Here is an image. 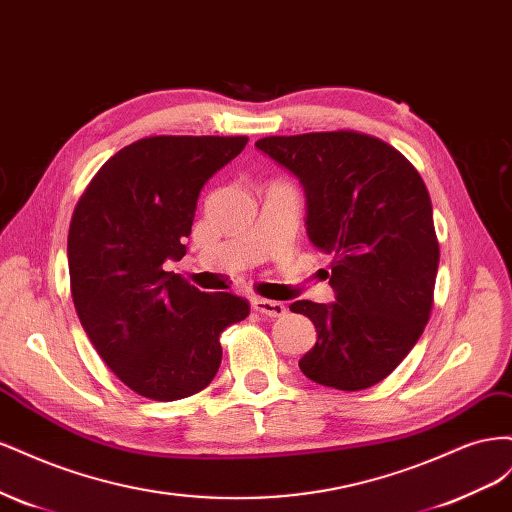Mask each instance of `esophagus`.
I'll return each mask as SVG.
<instances>
[{
  "mask_svg": "<svg viewBox=\"0 0 512 512\" xmlns=\"http://www.w3.org/2000/svg\"><path fill=\"white\" fill-rule=\"evenodd\" d=\"M252 307L260 316H267V318H280L286 314V307L280 301H269V299H254Z\"/></svg>",
  "mask_w": 512,
  "mask_h": 512,
  "instance_id": "1",
  "label": "esophagus"
}]
</instances>
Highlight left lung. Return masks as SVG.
<instances>
[{
	"label": "left lung",
	"mask_w": 512,
	"mask_h": 512,
	"mask_svg": "<svg viewBox=\"0 0 512 512\" xmlns=\"http://www.w3.org/2000/svg\"><path fill=\"white\" fill-rule=\"evenodd\" d=\"M256 147L301 181L309 241L333 258L335 303L290 305L318 333L299 367L339 391L369 389L406 359L433 307L440 245L425 183L395 147L354 130Z\"/></svg>",
	"instance_id": "8db88e82"
}]
</instances>
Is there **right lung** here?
Masks as SVG:
<instances>
[{
	"mask_svg": "<svg viewBox=\"0 0 512 512\" xmlns=\"http://www.w3.org/2000/svg\"><path fill=\"white\" fill-rule=\"evenodd\" d=\"M247 136H149L104 162L68 232L70 290L91 344L134 393L175 401L215 378L220 335L250 314L230 292H200L166 260L185 256L198 194Z\"/></svg>",
	"mask_w": 512,
	"mask_h": 512,
	"instance_id": "obj_1",
	"label": "right lung"
}]
</instances>
